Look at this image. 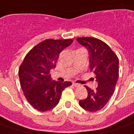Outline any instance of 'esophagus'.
<instances>
[{"instance_id":"obj_1","label":"esophagus","mask_w":134,"mask_h":134,"mask_svg":"<svg viewBox=\"0 0 134 134\" xmlns=\"http://www.w3.org/2000/svg\"><path fill=\"white\" fill-rule=\"evenodd\" d=\"M72 85H73L75 87H79V86H80V84H78V83H72Z\"/></svg>"}]
</instances>
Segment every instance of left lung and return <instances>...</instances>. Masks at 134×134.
<instances>
[{
	"label": "left lung",
	"instance_id": "1",
	"mask_svg": "<svg viewBox=\"0 0 134 134\" xmlns=\"http://www.w3.org/2000/svg\"><path fill=\"white\" fill-rule=\"evenodd\" d=\"M76 40L88 50L91 72L96 75L98 82L95 91L85 86L88 96L80 100L79 104L84 109L93 113L102 109L114 93L119 76V59L111 48L98 38L82 37Z\"/></svg>",
	"mask_w": 134,
	"mask_h": 134
}]
</instances>
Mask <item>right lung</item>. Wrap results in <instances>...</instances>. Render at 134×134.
<instances>
[{"label":"right lung","instance_id":"right-lung-1","mask_svg":"<svg viewBox=\"0 0 134 134\" xmlns=\"http://www.w3.org/2000/svg\"><path fill=\"white\" fill-rule=\"evenodd\" d=\"M73 42L72 39H47L39 43L25 56L19 68L21 90L34 109L46 112L58 104L63 90L71 82L51 81V69L56 67L62 51Z\"/></svg>","mask_w":134,"mask_h":134}]
</instances>
